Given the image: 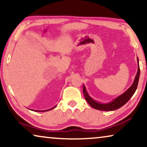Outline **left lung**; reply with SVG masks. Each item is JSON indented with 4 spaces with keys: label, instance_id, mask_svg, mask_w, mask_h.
Here are the masks:
<instances>
[{
    "label": "left lung",
    "instance_id": "1",
    "mask_svg": "<svg viewBox=\"0 0 147 147\" xmlns=\"http://www.w3.org/2000/svg\"><path fill=\"white\" fill-rule=\"evenodd\" d=\"M137 59H138V73H137V74L136 75L133 84L124 93L119 95L115 99H113L111 102H109L108 103H100L94 100V99L92 98L89 95V94L86 91L85 86L83 85V93L84 96H85V99L92 108L102 111H113L120 108L121 107L124 106L130 100V98L133 96V94L136 92L137 88H138L139 75H140V68H139V59L138 58H137Z\"/></svg>",
    "mask_w": 147,
    "mask_h": 147
}]
</instances>
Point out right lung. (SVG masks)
<instances>
[{
    "mask_svg": "<svg viewBox=\"0 0 147 147\" xmlns=\"http://www.w3.org/2000/svg\"><path fill=\"white\" fill-rule=\"evenodd\" d=\"M56 106H54L53 108H51V109H46V110H43V111H39V110H34V109H31V110H32V111H50V110H51V109H53V108H55Z\"/></svg>",
    "mask_w": 147,
    "mask_h": 147,
    "instance_id": "add662e5",
    "label": "right lung"
}]
</instances>
